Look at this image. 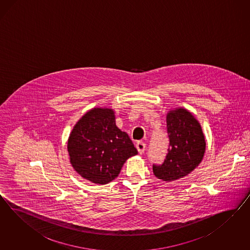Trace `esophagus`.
<instances>
[{"label": "esophagus", "instance_id": "obj_1", "mask_svg": "<svg viewBox=\"0 0 250 250\" xmlns=\"http://www.w3.org/2000/svg\"><path fill=\"white\" fill-rule=\"evenodd\" d=\"M136 147L137 148V151L139 152L140 154H142V153H144L145 149H146V144L144 142L138 141L136 144Z\"/></svg>", "mask_w": 250, "mask_h": 250}]
</instances>
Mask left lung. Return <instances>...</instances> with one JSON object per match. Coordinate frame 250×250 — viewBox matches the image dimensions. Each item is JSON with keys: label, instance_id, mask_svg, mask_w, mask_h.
Returning <instances> with one entry per match:
<instances>
[{"label": "left lung", "instance_id": "left-lung-1", "mask_svg": "<svg viewBox=\"0 0 250 250\" xmlns=\"http://www.w3.org/2000/svg\"><path fill=\"white\" fill-rule=\"evenodd\" d=\"M169 136L168 153L164 163L153 166L154 175L170 182L189 175L200 165L205 156V136L196 117L183 107L169 110L167 114Z\"/></svg>", "mask_w": 250, "mask_h": 250}]
</instances>
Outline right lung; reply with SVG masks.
<instances>
[{
	"mask_svg": "<svg viewBox=\"0 0 250 250\" xmlns=\"http://www.w3.org/2000/svg\"><path fill=\"white\" fill-rule=\"evenodd\" d=\"M114 114L112 108H92L76 123L68 136L71 166L95 184L114 181L125 162L137 155L128 135L116 126Z\"/></svg>",
	"mask_w": 250,
	"mask_h": 250,
	"instance_id": "right-lung-1",
	"label": "right lung"
}]
</instances>
